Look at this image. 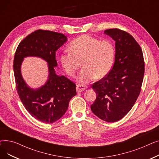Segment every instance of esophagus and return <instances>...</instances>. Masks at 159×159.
Instances as JSON below:
<instances>
[{
	"label": "esophagus",
	"mask_w": 159,
	"mask_h": 159,
	"mask_svg": "<svg viewBox=\"0 0 159 159\" xmlns=\"http://www.w3.org/2000/svg\"><path fill=\"white\" fill-rule=\"evenodd\" d=\"M77 93H81L82 91H84L86 89V86L83 84H78L77 86Z\"/></svg>",
	"instance_id": "esophagus-1"
}]
</instances>
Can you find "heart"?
I'll use <instances>...</instances> for the list:
<instances>
[{"mask_svg": "<svg viewBox=\"0 0 159 159\" xmlns=\"http://www.w3.org/2000/svg\"><path fill=\"white\" fill-rule=\"evenodd\" d=\"M70 51L61 55V62L70 76H74L81 67L84 69L79 76L81 83H86L98 78H103L110 73L115 60V48L109 40H101L87 35L73 40Z\"/></svg>", "mask_w": 159, "mask_h": 159, "instance_id": "heart-1", "label": "heart"}]
</instances>
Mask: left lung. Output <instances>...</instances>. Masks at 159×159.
I'll return each instance as SVG.
<instances>
[{
  "instance_id": "obj_1",
  "label": "left lung",
  "mask_w": 159,
  "mask_h": 159,
  "mask_svg": "<svg viewBox=\"0 0 159 159\" xmlns=\"http://www.w3.org/2000/svg\"><path fill=\"white\" fill-rule=\"evenodd\" d=\"M104 33L115 42V62L110 73L93 85L97 98L91 110L101 119L114 122L135 104L143 84L144 62L140 46L128 33L109 29Z\"/></svg>"
}]
</instances>
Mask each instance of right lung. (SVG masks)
<instances>
[{
    "instance_id": "right-lung-1",
    "label": "right lung",
    "mask_w": 159,
    "mask_h": 159,
    "mask_svg": "<svg viewBox=\"0 0 159 159\" xmlns=\"http://www.w3.org/2000/svg\"><path fill=\"white\" fill-rule=\"evenodd\" d=\"M68 40L64 34L39 30L21 41L14 57L13 71L16 90L24 106L38 120L53 123L64 115L70 101L76 95V85L68 78L57 75L55 52ZM39 57L48 64V76L45 84L32 89L25 82L21 73L23 58Z\"/></svg>"
}]
</instances>
